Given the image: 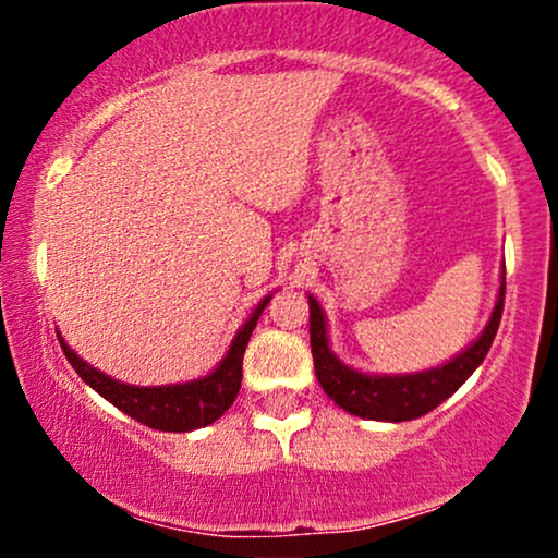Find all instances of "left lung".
<instances>
[{
    "label": "left lung",
    "instance_id": "left-lung-1",
    "mask_svg": "<svg viewBox=\"0 0 558 558\" xmlns=\"http://www.w3.org/2000/svg\"><path fill=\"white\" fill-rule=\"evenodd\" d=\"M504 291L506 280L501 272V286H498L496 304H493L488 323H485L483 332L475 341L459 351L453 360L438 364V367L420 369V373L396 375L362 373V369L338 360L336 351L330 349L328 317H325L319 301L310 293V343L319 386L343 412L362 420L407 422L433 412L453 390L462 388L466 377L483 364L493 338H496L498 323H501Z\"/></svg>",
    "mask_w": 558,
    "mask_h": 558
}]
</instances>
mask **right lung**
Returning a JSON list of instances; mask_svg holds the SVG:
<instances>
[{
  "label": "right lung",
  "instance_id": "1",
  "mask_svg": "<svg viewBox=\"0 0 558 558\" xmlns=\"http://www.w3.org/2000/svg\"><path fill=\"white\" fill-rule=\"evenodd\" d=\"M270 299L272 293H267V296L254 306V312L246 317V323L235 330L226 356H222L213 373L196 377V380L168 383V386H131V383L114 380V377L105 375L101 369L92 367L88 362H83L65 343V338H62L60 332H57V338H60L62 351H65L68 362L73 364L75 373L81 375V380L86 383V386H92L99 396H105L107 401L114 403L120 412H125L128 417L141 422V425L155 427V430L189 433L198 430V427L213 425L217 417H222V414L228 412L230 403L235 401L241 388L243 351H246L252 330L257 328V319L262 312H265Z\"/></svg>",
  "mask_w": 558,
  "mask_h": 558
}]
</instances>
